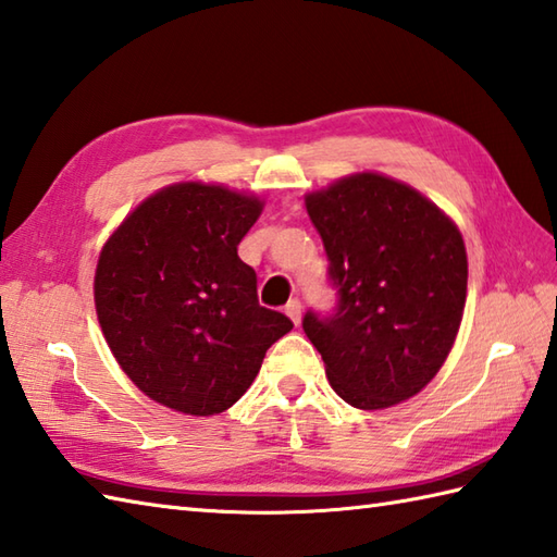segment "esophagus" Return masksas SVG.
Returning <instances> with one entry per match:
<instances>
[{
	"label": "esophagus",
	"instance_id": "34e87169",
	"mask_svg": "<svg viewBox=\"0 0 557 557\" xmlns=\"http://www.w3.org/2000/svg\"><path fill=\"white\" fill-rule=\"evenodd\" d=\"M286 314L290 317V321L295 326L300 324V319H302V302L298 300V298H293V300H288V305H286Z\"/></svg>",
	"mask_w": 557,
	"mask_h": 557
}]
</instances>
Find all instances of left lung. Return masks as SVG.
Returning a JSON list of instances; mask_svg holds the SVG:
<instances>
[{
  "label": "left lung",
  "instance_id": "left-lung-1",
  "mask_svg": "<svg viewBox=\"0 0 557 557\" xmlns=\"http://www.w3.org/2000/svg\"><path fill=\"white\" fill-rule=\"evenodd\" d=\"M324 240L338 307L307 312L331 388L357 410H386L438 374L467 300V250L455 221L412 185L376 171L305 197Z\"/></svg>",
  "mask_w": 557,
  "mask_h": 557
}]
</instances>
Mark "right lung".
<instances>
[{
  "mask_svg": "<svg viewBox=\"0 0 557 557\" xmlns=\"http://www.w3.org/2000/svg\"><path fill=\"white\" fill-rule=\"evenodd\" d=\"M264 202L185 181L147 197L102 245L95 310L109 350L147 398L209 417L252 386L293 321L257 300L238 243Z\"/></svg>",
  "mask_w": 557,
  "mask_h": 557,
  "instance_id": "right-lung-1",
  "label": "right lung"
}]
</instances>
